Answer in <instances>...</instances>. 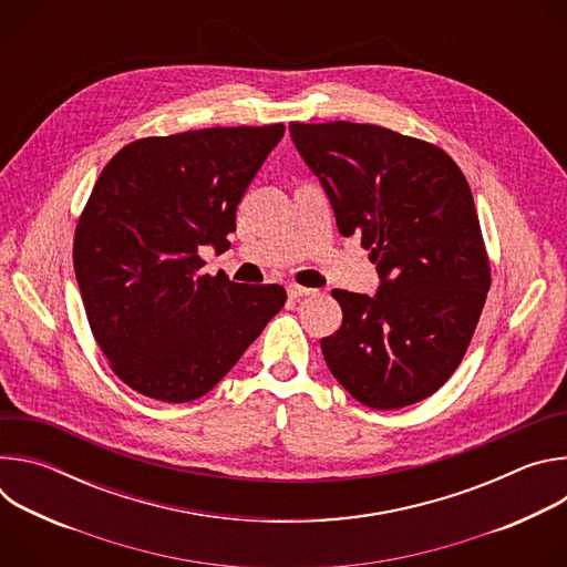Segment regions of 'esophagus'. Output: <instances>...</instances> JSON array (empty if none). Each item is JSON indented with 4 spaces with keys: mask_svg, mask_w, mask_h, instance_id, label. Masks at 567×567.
<instances>
[{
    "mask_svg": "<svg viewBox=\"0 0 567 567\" xmlns=\"http://www.w3.org/2000/svg\"><path fill=\"white\" fill-rule=\"evenodd\" d=\"M287 293H289L291 298H302V296H313V293H316V289H311V287H302V285H296V282H291V285L287 287Z\"/></svg>",
    "mask_w": 567,
    "mask_h": 567,
    "instance_id": "esophagus-1",
    "label": "esophagus"
}]
</instances>
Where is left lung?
Returning a JSON list of instances; mask_svg holds the SVG:
<instances>
[{"mask_svg":"<svg viewBox=\"0 0 567 567\" xmlns=\"http://www.w3.org/2000/svg\"><path fill=\"white\" fill-rule=\"evenodd\" d=\"M339 230L361 235L381 285L334 289L341 328L320 339L337 381L377 411L437 392L462 363L492 287L466 177L437 145L370 123H291Z\"/></svg>","mask_w":567,"mask_h":567,"instance_id":"obj_1","label":"left lung"}]
</instances>
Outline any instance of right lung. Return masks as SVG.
<instances>
[{
  "label": "right lung",
  "mask_w": 567,
  "mask_h": 567,
  "mask_svg": "<svg viewBox=\"0 0 567 567\" xmlns=\"http://www.w3.org/2000/svg\"><path fill=\"white\" fill-rule=\"evenodd\" d=\"M285 125L145 136L103 168L78 217L73 269L114 374L168 403L206 394L282 309L280 285L204 274Z\"/></svg>",
  "instance_id": "right-lung-1"
}]
</instances>
